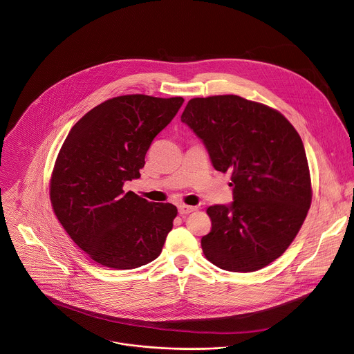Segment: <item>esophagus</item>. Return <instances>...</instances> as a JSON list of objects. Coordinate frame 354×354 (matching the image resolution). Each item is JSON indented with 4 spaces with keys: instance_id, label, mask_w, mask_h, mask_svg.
<instances>
[{
    "instance_id": "obj_1",
    "label": "esophagus",
    "mask_w": 354,
    "mask_h": 354,
    "mask_svg": "<svg viewBox=\"0 0 354 354\" xmlns=\"http://www.w3.org/2000/svg\"><path fill=\"white\" fill-rule=\"evenodd\" d=\"M178 210H179V214H180V216H185V214H189V213L196 210V206H189V205L182 203V205L178 206Z\"/></svg>"
}]
</instances>
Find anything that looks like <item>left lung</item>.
I'll return each instance as SVG.
<instances>
[{
  "mask_svg": "<svg viewBox=\"0 0 354 354\" xmlns=\"http://www.w3.org/2000/svg\"><path fill=\"white\" fill-rule=\"evenodd\" d=\"M186 123L217 171L232 174L231 205L209 206L201 240L207 261L228 272H255L281 257L299 234L313 190L303 141L281 113L236 95L192 99Z\"/></svg>",
  "mask_w": 354,
  "mask_h": 354,
  "instance_id": "left-lung-1",
  "label": "left lung"
}]
</instances>
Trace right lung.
<instances>
[{
  "label": "right lung",
  "mask_w": 354,
  "mask_h": 354,
  "mask_svg": "<svg viewBox=\"0 0 354 354\" xmlns=\"http://www.w3.org/2000/svg\"><path fill=\"white\" fill-rule=\"evenodd\" d=\"M183 97L124 95L88 111L55 160L50 199L72 240L102 266L130 270L155 261L178 214L172 203L123 192L138 179L158 133Z\"/></svg>",
  "instance_id": "right-lung-1"
}]
</instances>
